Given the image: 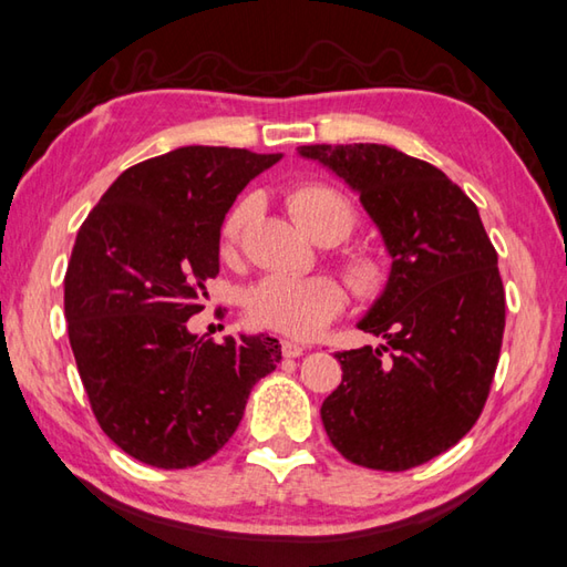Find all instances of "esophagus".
Instances as JSON below:
<instances>
[{
    "mask_svg": "<svg viewBox=\"0 0 567 567\" xmlns=\"http://www.w3.org/2000/svg\"><path fill=\"white\" fill-rule=\"evenodd\" d=\"M280 349H282V357H285V359H297V357H302V353H305L302 343L290 341V339H282V341H280Z\"/></svg>",
    "mask_w": 567,
    "mask_h": 567,
    "instance_id": "obj_1",
    "label": "esophagus"
}]
</instances>
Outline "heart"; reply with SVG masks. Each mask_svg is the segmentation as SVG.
I'll use <instances>...</instances> for the list:
<instances>
[{"label":"heart","mask_w":567,"mask_h":567,"mask_svg":"<svg viewBox=\"0 0 567 567\" xmlns=\"http://www.w3.org/2000/svg\"><path fill=\"white\" fill-rule=\"evenodd\" d=\"M250 202H240L230 208V214L220 228V250L230 255L236 250L243 236V228L248 224ZM287 208L295 218V224L302 228L309 238L319 228L339 226L347 236L351 228V208L339 192L321 184H305L292 188L287 194ZM349 280L359 295H373L383 282V272L379 262L357 255L349 262ZM343 309V290L341 285L329 275H268L258 285L250 287L246 299V312L252 324L282 331L290 337H315L324 329Z\"/></svg>","instance_id":"heart-1"}]
</instances>
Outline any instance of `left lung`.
<instances>
[{
    "label": "left lung",
    "instance_id": "obj_1",
    "mask_svg": "<svg viewBox=\"0 0 567 567\" xmlns=\"http://www.w3.org/2000/svg\"><path fill=\"white\" fill-rule=\"evenodd\" d=\"M379 230L391 270L357 327L379 347L337 353L321 423L343 457L381 472L430 462L467 435L504 337V285L480 210L445 172L388 144H305Z\"/></svg>",
    "mask_w": 567,
    "mask_h": 567
}]
</instances>
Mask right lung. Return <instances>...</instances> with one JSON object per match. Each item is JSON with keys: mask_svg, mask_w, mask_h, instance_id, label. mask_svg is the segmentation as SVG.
Instances as JSON below:
<instances>
[{"mask_svg": "<svg viewBox=\"0 0 567 567\" xmlns=\"http://www.w3.org/2000/svg\"><path fill=\"white\" fill-rule=\"evenodd\" d=\"M282 154L188 144L122 172L78 230L65 321L100 427L159 470L226 445L250 388L280 361L268 334L198 339L188 317L220 268V228L255 176Z\"/></svg>", "mask_w": 567, "mask_h": 567, "instance_id": "add662e5", "label": "right lung"}]
</instances>
